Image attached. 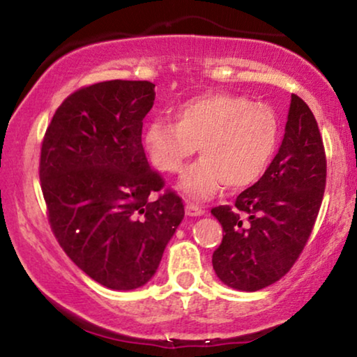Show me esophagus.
Here are the masks:
<instances>
[{
    "label": "esophagus",
    "instance_id": "obj_1",
    "mask_svg": "<svg viewBox=\"0 0 357 357\" xmlns=\"http://www.w3.org/2000/svg\"><path fill=\"white\" fill-rule=\"evenodd\" d=\"M185 213H187V216H203L206 211H204V208L198 206V204L187 203V206H185Z\"/></svg>",
    "mask_w": 357,
    "mask_h": 357
}]
</instances>
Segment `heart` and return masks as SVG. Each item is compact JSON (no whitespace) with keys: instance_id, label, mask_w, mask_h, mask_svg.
<instances>
[{"instance_id":"heart-1","label":"heart","mask_w":357,"mask_h":357,"mask_svg":"<svg viewBox=\"0 0 357 357\" xmlns=\"http://www.w3.org/2000/svg\"><path fill=\"white\" fill-rule=\"evenodd\" d=\"M175 119L151 120L144 146L153 164L165 174L182 172L199 146L203 159L180 180V188L192 198L213 197L224 183L229 190L257 183L280 141L276 112L231 92L195 96L177 107Z\"/></svg>"}]
</instances>
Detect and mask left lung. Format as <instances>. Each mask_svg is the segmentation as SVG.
<instances>
[{"label": "left lung", "instance_id": "1", "mask_svg": "<svg viewBox=\"0 0 357 357\" xmlns=\"http://www.w3.org/2000/svg\"><path fill=\"white\" fill-rule=\"evenodd\" d=\"M326 185V158L309 105L291 96L284 138L270 167L234 208L216 206L222 242L213 268L229 287L253 292L281 280L304 250Z\"/></svg>", "mask_w": 357, "mask_h": 357}]
</instances>
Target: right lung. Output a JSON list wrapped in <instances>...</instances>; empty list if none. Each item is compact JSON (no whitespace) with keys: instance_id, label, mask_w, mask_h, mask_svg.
Segmentation results:
<instances>
[{"instance_id":"obj_1","label":"right lung","mask_w":357,"mask_h":357,"mask_svg":"<svg viewBox=\"0 0 357 357\" xmlns=\"http://www.w3.org/2000/svg\"><path fill=\"white\" fill-rule=\"evenodd\" d=\"M149 81H104L68 96L42 141L47 216L87 276L115 291L146 284L183 219L182 198L149 167L141 131L154 104Z\"/></svg>"}]
</instances>
